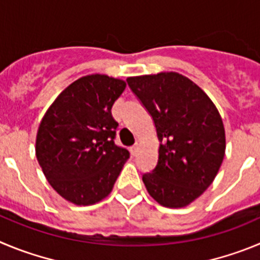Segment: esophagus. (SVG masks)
Here are the masks:
<instances>
[{"label":"esophagus","instance_id":"34e87169","mask_svg":"<svg viewBox=\"0 0 260 260\" xmlns=\"http://www.w3.org/2000/svg\"><path fill=\"white\" fill-rule=\"evenodd\" d=\"M129 150H131V154L135 155V154L137 153V150H139V146H137V145H133V146L129 147Z\"/></svg>","mask_w":260,"mask_h":260}]
</instances>
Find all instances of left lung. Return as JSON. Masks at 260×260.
Wrapping results in <instances>:
<instances>
[{
	"instance_id": "left-lung-1",
	"label": "left lung",
	"mask_w": 260,
	"mask_h": 260,
	"mask_svg": "<svg viewBox=\"0 0 260 260\" xmlns=\"http://www.w3.org/2000/svg\"><path fill=\"white\" fill-rule=\"evenodd\" d=\"M153 118L158 162L142 181L165 207H184L211 185L225 153L220 114L197 84L176 72L127 79Z\"/></svg>"
}]
</instances>
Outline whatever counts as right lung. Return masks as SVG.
<instances>
[{"label":"right lung","instance_id":"right-lung-1","mask_svg":"<svg viewBox=\"0 0 260 260\" xmlns=\"http://www.w3.org/2000/svg\"><path fill=\"white\" fill-rule=\"evenodd\" d=\"M125 83L106 75H88L57 97L40 123L36 156L59 196L79 206L107 197L129 151L115 145L114 102Z\"/></svg>","mask_w":260,"mask_h":260}]
</instances>
